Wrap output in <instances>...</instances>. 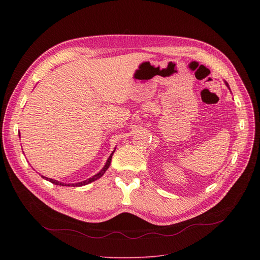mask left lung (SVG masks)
I'll return each mask as SVG.
<instances>
[{"label":"left lung","instance_id":"obj_1","mask_svg":"<svg viewBox=\"0 0 260 260\" xmlns=\"http://www.w3.org/2000/svg\"><path fill=\"white\" fill-rule=\"evenodd\" d=\"M226 85H228V83H226Z\"/></svg>","mask_w":260,"mask_h":260}]
</instances>
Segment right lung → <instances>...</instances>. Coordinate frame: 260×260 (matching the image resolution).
Listing matches in <instances>:
<instances>
[{"label": "right lung", "instance_id": "1", "mask_svg": "<svg viewBox=\"0 0 260 260\" xmlns=\"http://www.w3.org/2000/svg\"><path fill=\"white\" fill-rule=\"evenodd\" d=\"M113 154H114V152H113ZM113 154H112L111 156H109L108 160L106 161V165H105V166H104V168L101 170V172H99L97 175H94V176H92V177H91V178H89V179H87V180H84V181H82V182L73 183V184H67V186H82V185L88 184V183H90V182H92V181H94V180L99 179L100 177H102V176L104 175V173L107 171V169L109 168V165H111V161H112ZM42 177H43V176H42ZM43 178H45L46 180L50 181V182H51V183H53V184H57V185H66V184H64V183H62V182H59V181H57V180H53V179H50V178H46V177H43Z\"/></svg>", "mask_w": 260, "mask_h": 260}]
</instances>
